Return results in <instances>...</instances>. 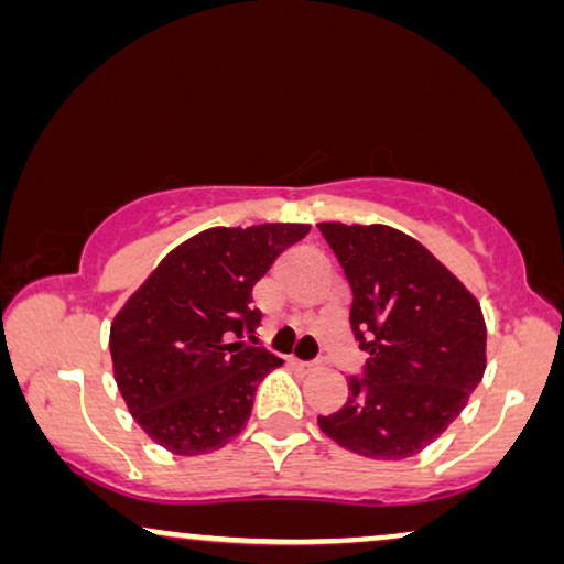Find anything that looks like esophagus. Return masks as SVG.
I'll use <instances>...</instances> for the list:
<instances>
[{"label":"esophagus","mask_w":564,"mask_h":564,"mask_svg":"<svg viewBox=\"0 0 564 564\" xmlns=\"http://www.w3.org/2000/svg\"><path fill=\"white\" fill-rule=\"evenodd\" d=\"M290 365L295 367V369H303V372H311V369L315 367V361H303V359H297V357H290Z\"/></svg>","instance_id":"1"}]
</instances>
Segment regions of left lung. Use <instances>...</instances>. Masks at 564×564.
Here are the masks:
<instances>
[{"instance_id":"obj_1","label":"left lung","mask_w":564,"mask_h":564,"mask_svg":"<svg viewBox=\"0 0 564 564\" xmlns=\"http://www.w3.org/2000/svg\"><path fill=\"white\" fill-rule=\"evenodd\" d=\"M351 284V330L369 354L365 380L318 426L369 459L426 449L465 411L485 375L488 328L459 276L403 230L318 223Z\"/></svg>"}]
</instances>
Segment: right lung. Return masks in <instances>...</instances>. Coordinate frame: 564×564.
I'll return each mask as SVG.
<instances>
[{
	"label": "right lung",
	"mask_w": 564,
	"mask_h": 564,
	"mask_svg": "<svg viewBox=\"0 0 564 564\" xmlns=\"http://www.w3.org/2000/svg\"><path fill=\"white\" fill-rule=\"evenodd\" d=\"M307 234V223L207 228L169 251L115 313V382L138 426L166 452H215L246 429L259 382L282 365L238 341L261 323L251 290Z\"/></svg>",
	"instance_id": "add662e5"
}]
</instances>
